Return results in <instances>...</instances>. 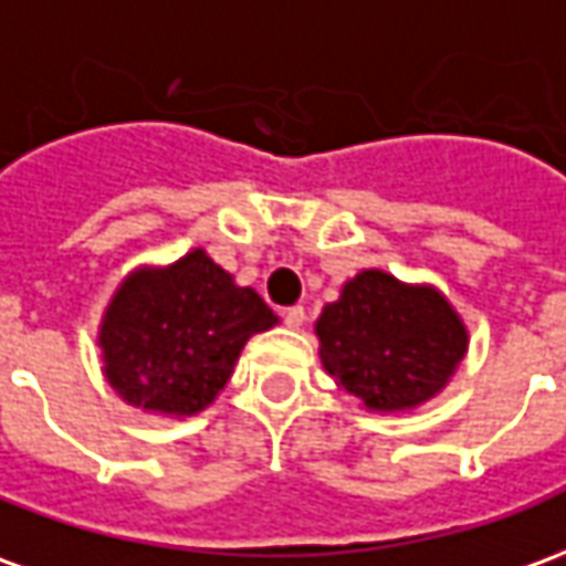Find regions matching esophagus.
I'll list each match as a JSON object with an SVG mask.
<instances>
[{"instance_id": "34e87169", "label": "esophagus", "mask_w": 566, "mask_h": 566, "mask_svg": "<svg viewBox=\"0 0 566 566\" xmlns=\"http://www.w3.org/2000/svg\"><path fill=\"white\" fill-rule=\"evenodd\" d=\"M283 323L290 326V329H298L302 323H305V307L302 305H292L283 311Z\"/></svg>"}]
</instances>
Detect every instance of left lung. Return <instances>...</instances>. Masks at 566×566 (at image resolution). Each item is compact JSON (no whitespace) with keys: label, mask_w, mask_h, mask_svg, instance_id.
I'll return each instance as SVG.
<instances>
[{"label":"left lung","mask_w":566,"mask_h":566,"mask_svg":"<svg viewBox=\"0 0 566 566\" xmlns=\"http://www.w3.org/2000/svg\"><path fill=\"white\" fill-rule=\"evenodd\" d=\"M321 360L366 409L397 412L431 400L469 348L465 323L431 286L360 271L317 321Z\"/></svg>","instance_id":"obj_1"}]
</instances>
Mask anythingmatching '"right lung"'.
Masks as SVG:
<instances>
[{
    "label": "right lung",
    "mask_w": 566,
    "mask_h": 566,
    "mask_svg": "<svg viewBox=\"0 0 566 566\" xmlns=\"http://www.w3.org/2000/svg\"><path fill=\"white\" fill-rule=\"evenodd\" d=\"M274 323L259 292L193 249L116 290L97 335L104 376L132 407L193 416L228 385L249 335Z\"/></svg>",
    "instance_id": "1"
}]
</instances>
